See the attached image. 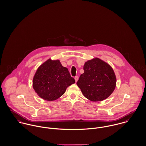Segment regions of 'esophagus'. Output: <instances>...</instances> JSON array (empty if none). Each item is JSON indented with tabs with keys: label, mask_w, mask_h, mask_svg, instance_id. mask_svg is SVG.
Segmentation results:
<instances>
[{
	"label": "esophagus",
	"mask_w": 146,
	"mask_h": 146,
	"mask_svg": "<svg viewBox=\"0 0 146 146\" xmlns=\"http://www.w3.org/2000/svg\"><path fill=\"white\" fill-rule=\"evenodd\" d=\"M78 76H76V77H75V78H74V79H75V81H76V82H77V81H78Z\"/></svg>",
	"instance_id": "34e87169"
}]
</instances>
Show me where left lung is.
Returning <instances> with one entry per match:
<instances>
[{
	"mask_svg": "<svg viewBox=\"0 0 146 146\" xmlns=\"http://www.w3.org/2000/svg\"><path fill=\"white\" fill-rule=\"evenodd\" d=\"M84 73L77 84L83 96L93 102L107 99L116 86V77L111 66L98 58H94L84 63Z\"/></svg>",
	"mask_w": 146,
	"mask_h": 146,
	"instance_id": "obj_1",
	"label": "left lung"
}]
</instances>
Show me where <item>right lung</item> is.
Here are the masks:
<instances>
[{"label": "right lung", "mask_w": 146, "mask_h": 146, "mask_svg": "<svg viewBox=\"0 0 146 146\" xmlns=\"http://www.w3.org/2000/svg\"><path fill=\"white\" fill-rule=\"evenodd\" d=\"M75 83L68 68L59 60L48 59L37 69L33 79V87L45 101H55L60 97L69 86Z\"/></svg>", "instance_id": "right-lung-1"}]
</instances>
